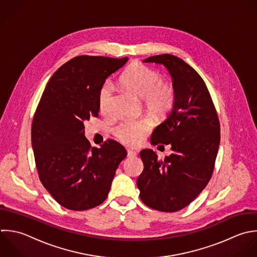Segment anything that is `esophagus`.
<instances>
[{"label":"esophagus","instance_id":"obj_1","mask_svg":"<svg viewBox=\"0 0 257 257\" xmlns=\"http://www.w3.org/2000/svg\"><path fill=\"white\" fill-rule=\"evenodd\" d=\"M136 155H137V153H136L135 151H132V150H128V151H127V156H128L129 158L135 157Z\"/></svg>","mask_w":257,"mask_h":257}]
</instances>
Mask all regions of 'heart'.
Masks as SVG:
<instances>
[{"instance_id": "1", "label": "heart", "mask_w": 257, "mask_h": 257, "mask_svg": "<svg viewBox=\"0 0 257 257\" xmlns=\"http://www.w3.org/2000/svg\"><path fill=\"white\" fill-rule=\"evenodd\" d=\"M120 85L129 93L142 98L148 113L158 119L164 118L173 108L176 92L172 83L162 81L159 72L141 63L131 64L120 77ZM112 85L105 82L98 94L99 109L106 113L112 98ZM151 129L148 120L122 121L113 128L114 136L124 145L138 146Z\"/></svg>"}]
</instances>
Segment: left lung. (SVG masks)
<instances>
[{
	"label": "left lung",
	"instance_id": "8db88e82",
	"mask_svg": "<svg viewBox=\"0 0 257 257\" xmlns=\"http://www.w3.org/2000/svg\"><path fill=\"white\" fill-rule=\"evenodd\" d=\"M143 62L167 68L176 99L168 117L151 136L153 145L170 144L172 154L162 160L153 150H142L144 169L137 187L142 202L150 208L175 212L191 203L209 182L220 142V124L210 93L191 66L170 54L151 56Z\"/></svg>",
	"mask_w": 257,
	"mask_h": 257
}]
</instances>
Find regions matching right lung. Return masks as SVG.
Segmentation results:
<instances>
[{
	"instance_id": "1",
	"label": "right lung",
	"mask_w": 257,
	"mask_h": 257,
	"mask_svg": "<svg viewBox=\"0 0 257 257\" xmlns=\"http://www.w3.org/2000/svg\"><path fill=\"white\" fill-rule=\"evenodd\" d=\"M127 61V57L73 58L54 73L38 104L31 131L37 171L43 186L67 209L100 205L127 156L117 141L91 147L84 134V122L99 116L101 86Z\"/></svg>"
}]
</instances>
